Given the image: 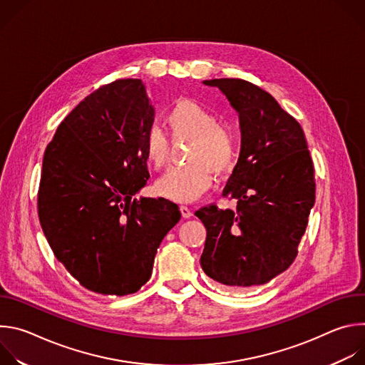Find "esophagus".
<instances>
[{"label": "esophagus", "instance_id": "esophagus-1", "mask_svg": "<svg viewBox=\"0 0 365 365\" xmlns=\"http://www.w3.org/2000/svg\"><path fill=\"white\" fill-rule=\"evenodd\" d=\"M180 212H182V217H183V218H190V217L193 215V212L190 211V207H187V206H185V205L180 206Z\"/></svg>", "mask_w": 365, "mask_h": 365}]
</instances>
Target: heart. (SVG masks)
<instances>
[{"label":"heart","instance_id":"b5f03b06","mask_svg":"<svg viewBox=\"0 0 365 365\" xmlns=\"http://www.w3.org/2000/svg\"><path fill=\"white\" fill-rule=\"evenodd\" d=\"M165 125L173 140H189L190 165L168 170L158 182L155 192L176 200L192 202L212 183V173L225 175L235 166L238 158V134L228 124L218 123V115L192 99H180L165 117ZM170 144L166 135L151 128L143 141L147 165L162 169L169 158Z\"/></svg>","mask_w":365,"mask_h":365}]
</instances>
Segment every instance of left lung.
<instances>
[{
	"mask_svg": "<svg viewBox=\"0 0 365 365\" xmlns=\"http://www.w3.org/2000/svg\"><path fill=\"white\" fill-rule=\"evenodd\" d=\"M238 113L241 150L222 192L237 210L196 211L206 228L200 266L234 289L266 284L290 267L315 205L314 163L300 124L262 88L211 79Z\"/></svg>",
	"mask_w": 365,
	"mask_h": 365,
	"instance_id": "left-lung-1",
	"label": "left lung"
}]
</instances>
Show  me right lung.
<instances>
[{
	"label": "right lung",
	"instance_id": "obj_1",
	"mask_svg": "<svg viewBox=\"0 0 365 365\" xmlns=\"http://www.w3.org/2000/svg\"><path fill=\"white\" fill-rule=\"evenodd\" d=\"M153 121L141 79H120L86 96L46 148L37 199L43 232L66 270L95 293L140 290L180 220L165 197H133L150 178L143 141Z\"/></svg>",
	"mask_w": 365,
	"mask_h": 365
}]
</instances>
